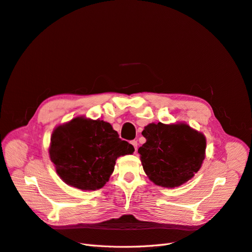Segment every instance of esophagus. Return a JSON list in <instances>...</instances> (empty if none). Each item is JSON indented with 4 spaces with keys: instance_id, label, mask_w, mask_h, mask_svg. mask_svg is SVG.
<instances>
[{
    "instance_id": "obj_1",
    "label": "esophagus",
    "mask_w": 252,
    "mask_h": 252,
    "mask_svg": "<svg viewBox=\"0 0 252 252\" xmlns=\"http://www.w3.org/2000/svg\"><path fill=\"white\" fill-rule=\"evenodd\" d=\"M130 144L133 146L135 152H136V151H137V142H136V140H131V142H130Z\"/></svg>"
}]
</instances>
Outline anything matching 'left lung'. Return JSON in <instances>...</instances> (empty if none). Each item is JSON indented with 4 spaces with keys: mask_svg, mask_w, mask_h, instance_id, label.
I'll use <instances>...</instances> for the list:
<instances>
[{
    "mask_svg": "<svg viewBox=\"0 0 252 252\" xmlns=\"http://www.w3.org/2000/svg\"><path fill=\"white\" fill-rule=\"evenodd\" d=\"M138 149L145 173L156 185L174 188L198 172L206 152V138L186 124H149Z\"/></svg>",
    "mask_w": 252,
    "mask_h": 252,
    "instance_id": "left-lung-1",
    "label": "left lung"
}]
</instances>
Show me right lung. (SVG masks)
Returning a JSON list of instances; mask_svg holds the SVG:
<instances>
[{
    "mask_svg": "<svg viewBox=\"0 0 252 252\" xmlns=\"http://www.w3.org/2000/svg\"><path fill=\"white\" fill-rule=\"evenodd\" d=\"M133 151L109 123L80 117L55 129L49 155L65 183L96 190L108 181L117 158Z\"/></svg>",
    "mask_w": 252,
    "mask_h": 252,
    "instance_id": "add662e5",
    "label": "right lung"
}]
</instances>
